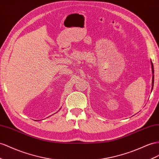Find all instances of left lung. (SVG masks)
I'll return each instance as SVG.
<instances>
[{
    "instance_id": "obj_1",
    "label": "left lung",
    "mask_w": 159,
    "mask_h": 159,
    "mask_svg": "<svg viewBox=\"0 0 159 159\" xmlns=\"http://www.w3.org/2000/svg\"><path fill=\"white\" fill-rule=\"evenodd\" d=\"M151 67H152V74H154V67H153V63L152 62V61H151ZM153 85H154V75H152V89H151V92L153 89Z\"/></svg>"
}]
</instances>
